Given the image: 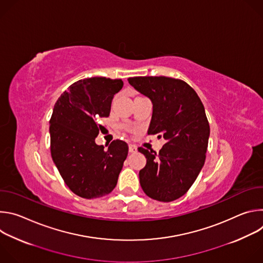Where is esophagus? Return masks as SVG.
Wrapping results in <instances>:
<instances>
[{
	"label": "esophagus",
	"instance_id": "1",
	"mask_svg": "<svg viewBox=\"0 0 263 263\" xmlns=\"http://www.w3.org/2000/svg\"><path fill=\"white\" fill-rule=\"evenodd\" d=\"M137 151V147L134 144H129V152L135 153Z\"/></svg>",
	"mask_w": 263,
	"mask_h": 263
}]
</instances>
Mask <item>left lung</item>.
Listing matches in <instances>:
<instances>
[{
	"label": "left lung",
	"mask_w": 263,
	"mask_h": 263,
	"mask_svg": "<svg viewBox=\"0 0 263 263\" xmlns=\"http://www.w3.org/2000/svg\"><path fill=\"white\" fill-rule=\"evenodd\" d=\"M128 82L153 104L147 134L166 139L158 154L138 147L146 158L139 171L140 186L151 199L175 201L191 189L205 163L210 128L204 105L194 88L179 79L133 77Z\"/></svg>",
	"instance_id": "1"
}]
</instances>
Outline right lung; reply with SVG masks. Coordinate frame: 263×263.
Here are the masks:
<instances>
[{"label": "right lung", "mask_w": 263, "mask_h": 263, "mask_svg": "<svg viewBox=\"0 0 263 263\" xmlns=\"http://www.w3.org/2000/svg\"><path fill=\"white\" fill-rule=\"evenodd\" d=\"M124 85L121 79L93 77L71 84L57 100L50 121L51 155L68 189L84 199L110 194L128 155V144L114 140L108 149L95 141L100 119Z\"/></svg>", "instance_id": "1"}]
</instances>
